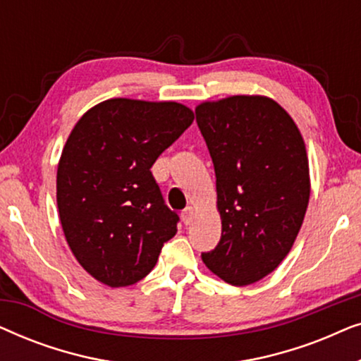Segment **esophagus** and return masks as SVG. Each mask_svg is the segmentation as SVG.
Segmentation results:
<instances>
[{
	"label": "esophagus",
	"mask_w": 361,
	"mask_h": 361,
	"mask_svg": "<svg viewBox=\"0 0 361 361\" xmlns=\"http://www.w3.org/2000/svg\"><path fill=\"white\" fill-rule=\"evenodd\" d=\"M180 219H182V221H184L185 225H190L192 219H194V207H187V209L182 210Z\"/></svg>",
	"instance_id": "obj_1"
}]
</instances>
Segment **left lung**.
I'll use <instances>...</instances> for the list:
<instances>
[{
  "label": "left lung",
  "mask_w": 361,
  "mask_h": 361,
  "mask_svg": "<svg viewBox=\"0 0 361 361\" xmlns=\"http://www.w3.org/2000/svg\"><path fill=\"white\" fill-rule=\"evenodd\" d=\"M195 115L214 161L221 220L219 245L202 261L231 286L258 283L288 256L302 226L310 195L304 137L264 95L207 100Z\"/></svg>",
  "instance_id": "1"
}]
</instances>
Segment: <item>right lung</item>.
<instances>
[{
    "label": "right lung",
    "instance_id": "add662e5",
    "mask_svg": "<svg viewBox=\"0 0 361 361\" xmlns=\"http://www.w3.org/2000/svg\"><path fill=\"white\" fill-rule=\"evenodd\" d=\"M194 121L177 102L110 98L83 113L57 166V209L78 264L108 288L146 278L177 233L151 167Z\"/></svg>",
    "mask_w": 361,
    "mask_h": 361
}]
</instances>
